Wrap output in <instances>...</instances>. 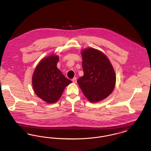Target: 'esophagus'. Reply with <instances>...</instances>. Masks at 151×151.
<instances>
[{
    "instance_id": "obj_1",
    "label": "esophagus",
    "mask_w": 151,
    "mask_h": 151,
    "mask_svg": "<svg viewBox=\"0 0 151 151\" xmlns=\"http://www.w3.org/2000/svg\"><path fill=\"white\" fill-rule=\"evenodd\" d=\"M72 82L74 83H76L77 82V80H76V78H74L72 79Z\"/></svg>"
}]
</instances>
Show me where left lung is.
<instances>
[{
	"label": "left lung",
	"instance_id": "8db88e82",
	"mask_svg": "<svg viewBox=\"0 0 151 151\" xmlns=\"http://www.w3.org/2000/svg\"><path fill=\"white\" fill-rule=\"evenodd\" d=\"M84 75L77 82L86 99L94 103L103 100L115 88L116 76L107 56L97 49L88 47L81 51Z\"/></svg>",
	"mask_w": 151,
	"mask_h": 151
}]
</instances>
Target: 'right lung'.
Returning <instances> with one entry per match:
<instances>
[{
  "label": "right lung",
  "mask_w": 151,
  "mask_h": 151,
  "mask_svg": "<svg viewBox=\"0 0 151 151\" xmlns=\"http://www.w3.org/2000/svg\"><path fill=\"white\" fill-rule=\"evenodd\" d=\"M58 55L51 54L39 62L32 76V86L36 95L48 104L57 102L65 88L72 81L57 68Z\"/></svg>",
  "instance_id": "add662e5"
}]
</instances>
